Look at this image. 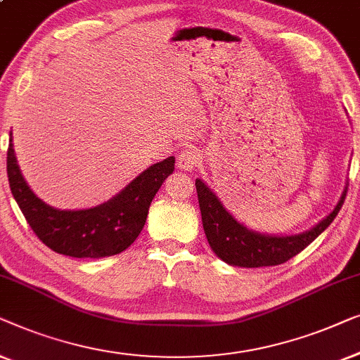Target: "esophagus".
<instances>
[{"instance_id": "esophagus-1", "label": "esophagus", "mask_w": 360, "mask_h": 360, "mask_svg": "<svg viewBox=\"0 0 360 360\" xmlns=\"http://www.w3.org/2000/svg\"><path fill=\"white\" fill-rule=\"evenodd\" d=\"M200 163V155L199 151H197L195 148H186L182 150L181 153L178 155V165L181 169H194L195 166H199Z\"/></svg>"}]
</instances>
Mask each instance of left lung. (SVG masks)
<instances>
[{"label":"left lung","mask_w":360,"mask_h":360,"mask_svg":"<svg viewBox=\"0 0 360 360\" xmlns=\"http://www.w3.org/2000/svg\"><path fill=\"white\" fill-rule=\"evenodd\" d=\"M195 189L202 224L210 248L220 259L240 267L277 266L292 259L331 225L347 195V191H344L336 209L310 231L295 236H269L238 224L200 179H195Z\"/></svg>","instance_id":"obj_1"}]
</instances>
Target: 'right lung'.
<instances>
[{
    "mask_svg": "<svg viewBox=\"0 0 360 360\" xmlns=\"http://www.w3.org/2000/svg\"><path fill=\"white\" fill-rule=\"evenodd\" d=\"M6 168L14 199L45 246L72 257H105L127 250L143 230L151 200L174 171V158L150 166L114 199L88 210H57L35 197L19 171L13 140Z\"/></svg>",
    "mask_w": 360,
    "mask_h": 360,
    "instance_id": "1",
    "label": "right lung"
}]
</instances>
